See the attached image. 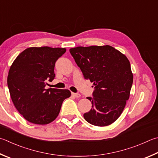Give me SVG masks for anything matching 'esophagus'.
<instances>
[{
  "instance_id": "34e87169",
  "label": "esophagus",
  "mask_w": 158,
  "mask_h": 158,
  "mask_svg": "<svg viewBox=\"0 0 158 158\" xmlns=\"http://www.w3.org/2000/svg\"><path fill=\"white\" fill-rule=\"evenodd\" d=\"M72 95L74 96V97H77V98H78V97H81V94H79V93H72Z\"/></svg>"
}]
</instances>
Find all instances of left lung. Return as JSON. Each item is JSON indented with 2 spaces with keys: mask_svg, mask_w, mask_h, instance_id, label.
<instances>
[{
  "mask_svg": "<svg viewBox=\"0 0 158 158\" xmlns=\"http://www.w3.org/2000/svg\"><path fill=\"white\" fill-rule=\"evenodd\" d=\"M85 79L93 83L90 110L84 114L90 124L106 127L119 118L129 99L133 76L127 57L110 45L70 48Z\"/></svg>",
  "mask_w": 158,
  "mask_h": 158,
  "instance_id": "1",
  "label": "left lung"
}]
</instances>
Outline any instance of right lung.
Instances as JSON below:
<instances>
[{
    "instance_id": "add662e5",
    "label": "right lung",
    "mask_w": 158,
    "mask_h": 158,
    "mask_svg": "<svg viewBox=\"0 0 158 158\" xmlns=\"http://www.w3.org/2000/svg\"><path fill=\"white\" fill-rule=\"evenodd\" d=\"M66 49L31 47L25 49L14 60L7 76L11 100L19 113L35 124L53 122L65 99L71 95L66 89L45 88L47 81L55 77L54 65Z\"/></svg>"
}]
</instances>
